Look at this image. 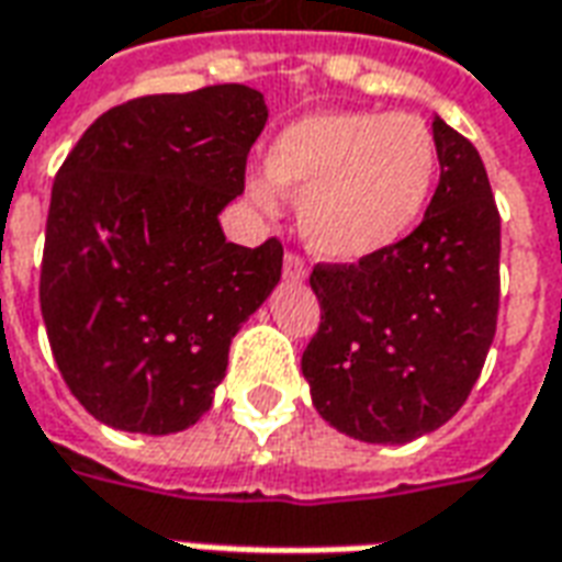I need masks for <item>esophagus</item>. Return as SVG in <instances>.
I'll list each match as a JSON object with an SVG mask.
<instances>
[{
    "label": "esophagus",
    "instance_id": "obj_1",
    "mask_svg": "<svg viewBox=\"0 0 562 562\" xmlns=\"http://www.w3.org/2000/svg\"><path fill=\"white\" fill-rule=\"evenodd\" d=\"M282 273H285V280H294V282L306 280L304 258L297 256V252H285V258H282Z\"/></svg>",
    "mask_w": 562,
    "mask_h": 562
}]
</instances>
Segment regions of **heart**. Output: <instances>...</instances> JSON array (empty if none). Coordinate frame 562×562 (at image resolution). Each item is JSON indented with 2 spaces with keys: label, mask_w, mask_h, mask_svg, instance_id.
<instances>
[{
  "label": "heart",
  "mask_w": 562,
  "mask_h": 562,
  "mask_svg": "<svg viewBox=\"0 0 562 562\" xmlns=\"http://www.w3.org/2000/svg\"><path fill=\"white\" fill-rule=\"evenodd\" d=\"M265 171L297 198L304 244L352 265L397 246L422 222L439 180V144L413 114L322 111L270 140ZM249 195L273 207L267 180H252Z\"/></svg>",
  "instance_id": "1"
}]
</instances>
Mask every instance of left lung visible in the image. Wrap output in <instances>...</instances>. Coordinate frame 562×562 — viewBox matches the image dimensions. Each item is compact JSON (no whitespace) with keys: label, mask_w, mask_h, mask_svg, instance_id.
I'll list each match as a JSON object with an SVG mask.
<instances>
[{"label":"left lung","mask_w":562,"mask_h":562,"mask_svg":"<svg viewBox=\"0 0 562 562\" xmlns=\"http://www.w3.org/2000/svg\"><path fill=\"white\" fill-rule=\"evenodd\" d=\"M439 186L422 225L355 265H316L322 325L301 370L340 434L403 446L458 413L499 310V213L479 149L434 116Z\"/></svg>","instance_id":"left-lung-1"}]
</instances>
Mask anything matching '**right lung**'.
<instances>
[{"instance_id": "obj_1", "label": "right lung", "mask_w": 562, "mask_h": 562, "mask_svg": "<svg viewBox=\"0 0 562 562\" xmlns=\"http://www.w3.org/2000/svg\"><path fill=\"white\" fill-rule=\"evenodd\" d=\"M265 123L244 83L144 95L99 116L56 173L42 316L66 385L108 427H192L280 282L277 237L249 249L220 225Z\"/></svg>"}]
</instances>
